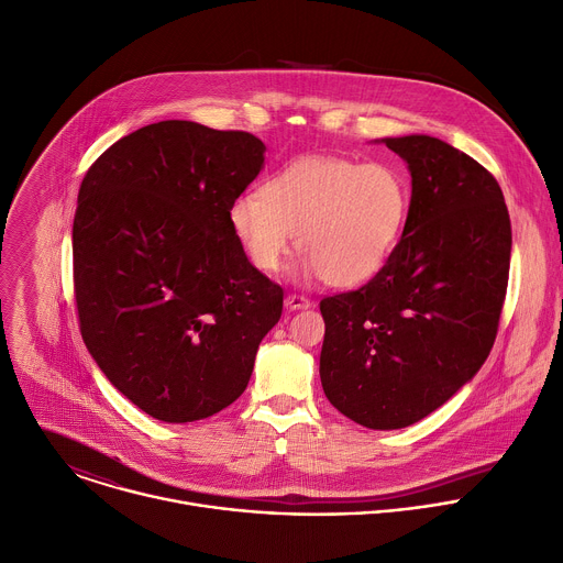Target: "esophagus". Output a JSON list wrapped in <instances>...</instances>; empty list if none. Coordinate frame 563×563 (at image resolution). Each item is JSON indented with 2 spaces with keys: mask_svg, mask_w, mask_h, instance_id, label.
Listing matches in <instances>:
<instances>
[{
  "mask_svg": "<svg viewBox=\"0 0 563 563\" xmlns=\"http://www.w3.org/2000/svg\"><path fill=\"white\" fill-rule=\"evenodd\" d=\"M284 303H286L288 310H303V308L312 306V301L308 297H303V295H288Z\"/></svg>",
  "mask_w": 563,
  "mask_h": 563,
  "instance_id": "34e87169",
  "label": "esophagus"
}]
</instances>
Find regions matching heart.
I'll return each instance as SVG.
<instances>
[{
  "mask_svg": "<svg viewBox=\"0 0 563 563\" xmlns=\"http://www.w3.org/2000/svg\"><path fill=\"white\" fill-rule=\"evenodd\" d=\"M408 208V179L390 164L301 157L271 177L262 192L238 195L229 223L257 271L277 273L297 235L301 275L349 288L386 266Z\"/></svg>",
  "mask_w": 563,
  "mask_h": 563,
  "instance_id": "b5f03b06",
  "label": "heart"
}]
</instances>
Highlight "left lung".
I'll list each match as a JSON object with an SVG mask.
<instances>
[{"label":"left lung","mask_w":563,"mask_h":563,"mask_svg":"<svg viewBox=\"0 0 563 563\" xmlns=\"http://www.w3.org/2000/svg\"><path fill=\"white\" fill-rule=\"evenodd\" d=\"M410 170L399 244L362 288L321 299L328 401L373 428H406L468 384L495 344L510 271L497 179L430 135L386 137Z\"/></svg>","instance_id":"1"}]
</instances>
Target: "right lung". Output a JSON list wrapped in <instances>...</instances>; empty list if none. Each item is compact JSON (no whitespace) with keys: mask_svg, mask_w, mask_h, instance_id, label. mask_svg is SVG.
<instances>
[{"mask_svg":"<svg viewBox=\"0 0 563 563\" xmlns=\"http://www.w3.org/2000/svg\"><path fill=\"white\" fill-rule=\"evenodd\" d=\"M264 151L244 131L168 120L112 144L81 181L73 277L84 344L159 421L231 406L282 317V286L246 260L229 223Z\"/></svg>","mask_w":563,"mask_h":563,"instance_id":"right-lung-1","label":"right lung"}]
</instances>
